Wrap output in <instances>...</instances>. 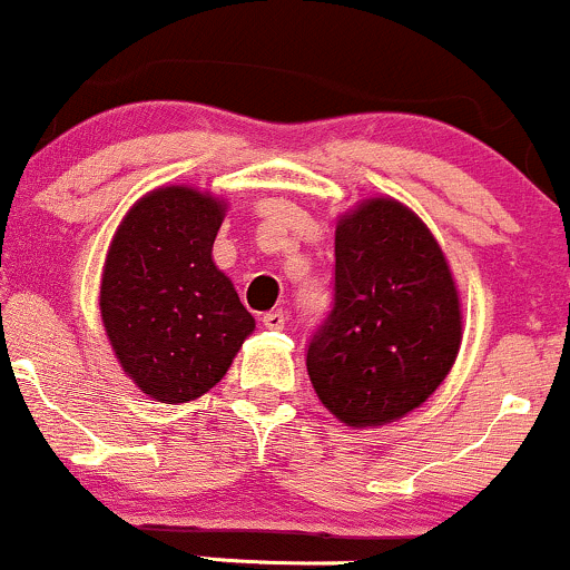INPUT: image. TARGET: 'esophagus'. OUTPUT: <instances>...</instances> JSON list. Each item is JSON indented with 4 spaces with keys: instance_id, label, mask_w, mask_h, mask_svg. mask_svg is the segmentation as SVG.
I'll list each match as a JSON object with an SVG mask.
<instances>
[{
    "instance_id": "esophagus-1",
    "label": "esophagus",
    "mask_w": 570,
    "mask_h": 570,
    "mask_svg": "<svg viewBox=\"0 0 570 570\" xmlns=\"http://www.w3.org/2000/svg\"><path fill=\"white\" fill-rule=\"evenodd\" d=\"M284 324H286L284 311H271V313H265V316H263V326H265V330H271V332L284 330Z\"/></svg>"
}]
</instances>
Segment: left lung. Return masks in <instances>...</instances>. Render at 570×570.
Segmentation results:
<instances>
[{
  "instance_id": "1",
  "label": "left lung",
  "mask_w": 570,
  "mask_h": 570,
  "mask_svg": "<svg viewBox=\"0 0 570 570\" xmlns=\"http://www.w3.org/2000/svg\"><path fill=\"white\" fill-rule=\"evenodd\" d=\"M461 337L453 271L426 222L389 195L340 214L335 307L307 345L324 407L345 426H389L440 389Z\"/></svg>"
}]
</instances>
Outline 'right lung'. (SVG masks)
I'll return each instance as SVG.
<instances>
[{
    "label": "right lung",
    "mask_w": 570,
    "mask_h": 570,
    "mask_svg": "<svg viewBox=\"0 0 570 570\" xmlns=\"http://www.w3.org/2000/svg\"><path fill=\"white\" fill-rule=\"evenodd\" d=\"M227 200L189 185L149 189L112 235L98 307L115 358L153 402L212 391L254 332L212 257Z\"/></svg>",
    "instance_id": "1"
}]
</instances>
